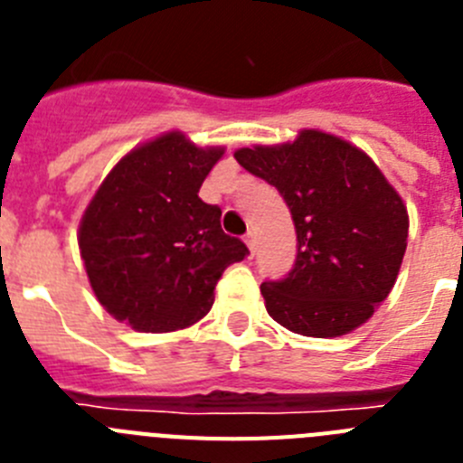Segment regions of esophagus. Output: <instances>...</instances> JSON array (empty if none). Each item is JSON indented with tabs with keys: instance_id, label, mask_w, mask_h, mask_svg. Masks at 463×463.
<instances>
[{
	"instance_id": "34e87169",
	"label": "esophagus",
	"mask_w": 463,
	"mask_h": 463,
	"mask_svg": "<svg viewBox=\"0 0 463 463\" xmlns=\"http://www.w3.org/2000/svg\"><path fill=\"white\" fill-rule=\"evenodd\" d=\"M245 245H248V248H250V252L252 255H255V234H252V232H248V234H245Z\"/></svg>"
}]
</instances>
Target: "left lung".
<instances>
[{
  "instance_id": "left-lung-1",
  "label": "left lung",
  "mask_w": 463,
  "mask_h": 463,
  "mask_svg": "<svg viewBox=\"0 0 463 463\" xmlns=\"http://www.w3.org/2000/svg\"><path fill=\"white\" fill-rule=\"evenodd\" d=\"M234 157L280 192L297 229L292 271L261 282L269 315L313 338L364 325L392 292L406 255L408 211L399 192L364 150L320 129Z\"/></svg>"
}]
</instances>
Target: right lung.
<instances>
[{"instance_id": "1", "label": "right lung", "mask_w": 463, "mask_h": 463, "mask_svg": "<svg viewBox=\"0 0 463 463\" xmlns=\"http://www.w3.org/2000/svg\"><path fill=\"white\" fill-rule=\"evenodd\" d=\"M222 155L166 132L127 153L92 196L79 248L116 320L146 334L185 329L211 310L224 269L248 255L220 227L222 211L199 199Z\"/></svg>"}]
</instances>
